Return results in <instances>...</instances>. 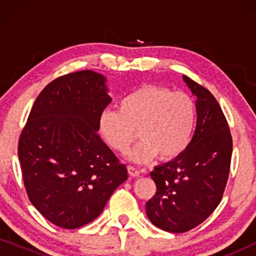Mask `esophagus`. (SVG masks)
<instances>
[{
  "label": "esophagus",
  "instance_id": "obj_1",
  "mask_svg": "<svg viewBox=\"0 0 256 256\" xmlns=\"http://www.w3.org/2000/svg\"><path fill=\"white\" fill-rule=\"evenodd\" d=\"M128 172L132 177H138V174H140V170L138 169V168L130 166H128Z\"/></svg>",
  "mask_w": 256,
  "mask_h": 256
}]
</instances>
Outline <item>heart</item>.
I'll return each instance as SVG.
<instances>
[{
    "mask_svg": "<svg viewBox=\"0 0 256 256\" xmlns=\"http://www.w3.org/2000/svg\"><path fill=\"white\" fill-rule=\"evenodd\" d=\"M197 120L194 101L183 92L146 85L118 101V110L100 114L101 138L115 152L124 154L136 138H141L128 154L134 163L143 164L157 155L169 160L180 156L194 136Z\"/></svg>",
    "mask_w": 256,
    "mask_h": 256,
    "instance_id": "b5f03b06",
    "label": "heart"
}]
</instances>
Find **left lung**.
Here are the masks:
<instances>
[{"instance_id":"obj_1","label":"left lung","mask_w":256,"mask_h":256,"mask_svg":"<svg viewBox=\"0 0 256 256\" xmlns=\"http://www.w3.org/2000/svg\"><path fill=\"white\" fill-rule=\"evenodd\" d=\"M183 80L196 98L194 138L180 156L150 172L157 190L146 204L150 222L170 233L194 228L216 208L228 178L233 148L216 98L188 76H183Z\"/></svg>"}]
</instances>
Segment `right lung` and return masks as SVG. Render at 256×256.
I'll return each instance as SVG.
<instances>
[{
	"label": "right lung",
	"mask_w": 256,
	"mask_h": 256,
	"mask_svg": "<svg viewBox=\"0 0 256 256\" xmlns=\"http://www.w3.org/2000/svg\"><path fill=\"white\" fill-rule=\"evenodd\" d=\"M112 101L106 78L90 70L51 82L37 96L18 142L28 197L54 225L74 230L102 212L124 164L98 135Z\"/></svg>",
	"instance_id": "add662e5"
}]
</instances>
